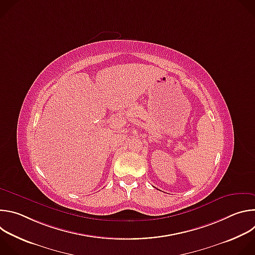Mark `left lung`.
<instances>
[{
    "label": "left lung",
    "instance_id": "1",
    "mask_svg": "<svg viewBox=\"0 0 255 255\" xmlns=\"http://www.w3.org/2000/svg\"><path fill=\"white\" fill-rule=\"evenodd\" d=\"M154 188H155V187H154Z\"/></svg>",
    "mask_w": 255,
    "mask_h": 255
}]
</instances>
